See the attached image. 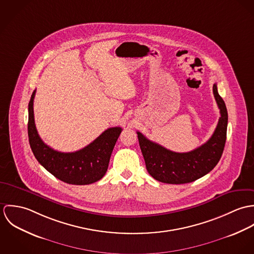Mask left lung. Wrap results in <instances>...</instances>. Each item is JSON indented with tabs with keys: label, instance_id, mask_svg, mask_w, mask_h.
Returning <instances> with one entry per match:
<instances>
[{
	"label": "left lung",
	"instance_id": "1",
	"mask_svg": "<svg viewBox=\"0 0 254 254\" xmlns=\"http://www.w3.org/2000/svg\"><path fill=\"white\" fill-rule=\"evenodd\" d=\"M213 94L221 116L211 138L197 148L189 152H175L137 132L145 167L152 178L166 184H187L203 177L217 165L226 143L228 111L218 94L216 83L213 85Z\"/></svg>",
	"mask_w": 254,
	"mask_h": 254
}]
</instances>
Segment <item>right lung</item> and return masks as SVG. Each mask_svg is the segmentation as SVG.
<instances>
[{"label":"right lung","mask_w":254,"mask_h":254,"mask_svg":"<svg viewBox=\"0 0 254 254\" xmlns=\"http://www.w3.org/2000/svg\"><path fill=\"white\" fill-rule=\"evenodd\" d=\"M32 93L28 105V138L38 162L61 181L71 185H89L101 180L109 167V159L115 143L122 131L111 127L94 142L74 152H61L46 145L37 132Z\"/></svg>","instance_id":"add662e5"}]
</instances>
